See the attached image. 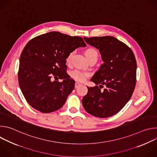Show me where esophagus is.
<instances>
[{"instance_id": "1", "label": "esophagus", "mask_w": 157, "mask_h": 157, "mask_svg": "<svg viewBox=\"0 0 157 157\" xmlns=\"http://www.w3.org/2000/svg\"><path fill=\"white\" fill-rule=\"evenodd\" d=\"M80 86H81V84L79 83V82H75V88H78Z\"/></svg>"}]
</instances>
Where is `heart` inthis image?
Listing matches in <instances>:
<instances>
[{"mask_svg": "<svg viewBox=\"0 0 157 157\" xmlns=\"http://www.w3.org/2000/svg\"><path fill=\"white\" fill-rule=\"evenodd\" d=\"M73 53H74L73 52H70L68 54V55L67 56L66 59L67 64H69L71 62ZM84 54H85L86 58H87V59H89L90 58H93V57L98 58V53L97 50L93 48H89L87 49L85 51ZM71 76L73 78H74L75 79H76L77 81H83L89 76V74L88 73L82 72L79 70H75L71 73Z\"/></svg>", "mask_w": 157, "mask_h": 157, "instance_id": "1", "label": "heart"}]
</instances>
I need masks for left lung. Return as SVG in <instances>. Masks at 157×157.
<instances>
[{"label": "left lung", "mask_w": 157, "mask_h": 157, "mask_svg": "<svg viewBox=\"0 0 157 157\" xmlns=\"http://www.w3.org/2000/svg\"><path fill=\"white\" fill-rule=\"evenodd\" d=\"M85 41L99 50L104 63L91 79L96 85L87 87L82 99L87 113L107 118L117 114L132 97L136 84L137 62L132 50L111 36L84 37ZM105 86L102 90L100 89Z\"/></svg>", "instance_id": "8db88e82"}]
</instances>
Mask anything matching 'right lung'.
<instances>
[{"mask_svg":"<svg viewBox=\"0 0 157 157\" xmlns=\"http://www.w3.org/2000/svg\"><path fill=\"white\" fill-rule=\"evenodd\" d=\"M83 39L51 32L30 40L22 51L18 83L28 103L42 113L60 109L75 89V81L66 73V59L70 52L85 47ZM63 79L52 82L51 78Z\"/></svg>","mask_w":157,"mask_h":157,"instance_id":"obj_1","label":"right lung"}]
</instances>
